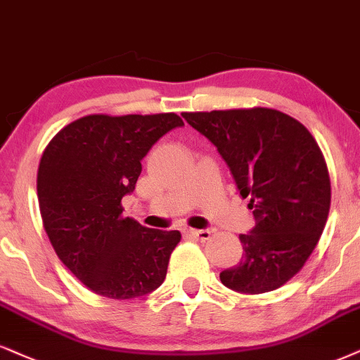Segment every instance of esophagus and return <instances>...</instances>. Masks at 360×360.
Segmentation results:
<instances>
[{
    "label": "esophagus",
    "instance_id": "1",
    "mask_svg": "<svg viewBox=\"0 0 360 360\" xmlns=\"http://www.w3.org/2000/svg\"><path fill=\"white\" fill-rule=\"evenodd\" d=\"M185 235H188V237H195V238H200V240H207V238H210V230H195V229H187L184 230Z\"/></svg>",
    "mask_w": 360,
    "mask_h": 360
}]
</instances>
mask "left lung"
I'll use <instances>...</instances> for the list:
<instances>
[{
	"label": "left lung",
	"mask_w": 360,
	"mask_h": 360,
	"mask_svg": "<svg viewBox=\"0 0 360 360\" xmlns=\"http://www.w3.org/2000/svg\"><path fill=\"white\" fill-rule=\"evenodd\" d=\"M181 117L217 146L255 219L238 237L240 264L220 274L221 283L242 294L282 287L304 267L329 215L330 179L317 141L302 123L272 108Z\"/></svg>",
	"instance_id": "left-lung-1"
}]
</instances>
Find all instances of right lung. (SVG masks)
I'll return each instance as SVG.
<instances>
[{"mask_svg":"<svg viewBox=\"0 0 360 360\" xmlns=\"http://www.w3.org/2000/svg\"><path fill=\"white\" fill-rule=\"evenodd\" d=\"M184 122L175 113L88 115L53 136L38 167L43 227L56 255L95 294L135 299L165 281L179 230L123 217L141 160Z\"/></svg>","mask_w":360,"mask_h":360,"instance_id":"1","label":"right lung"}]
</instances>
